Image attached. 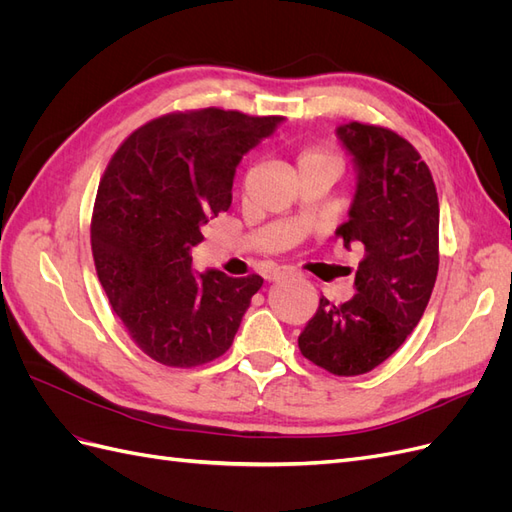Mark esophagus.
<instances>
[{
    "label": "esophagus",
    "instance_id": "1",
    "mask_svg": "<svg viewBox=\"0 0 512 512\" xmlns=\"http://www.w3.org/2000/svg\"><path fill=\"white\" fill-rule=\"evenodd\" d=\"M286 277H294V271L292 269H288V267H282V269H277L269 280L271 282H280V280H286Z\"/></svg>",
    "mask_w": 512,
    "mask_h": 512
}]
</instances>
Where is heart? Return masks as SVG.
Wrapping results in <instances>:
<instances>
[{
	"instance_id": "1",
	"label": "heart",
	"mask_w": 512,
	"mask_h": 512,
	"mask_svg": "<svg viewBox=\"0 0 512 512\" xmlns=\"http://www.w3.org/2000/svg\"><path fill=\"white\" fill-rule=\"evenodd\" d=\"M314 162H322V164H333L339 168V160L333 156L329 151H322V149H307L301 153L299 164H314Z\"/></svg>"
}]
</instances>
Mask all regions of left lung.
Segmentation results:
<instances>
[{
	"instance_id": "1",
	"label": "left lung",
	"mask_w": 512,
	"mask_h": 512,
	"mask_svg": "<svg viewBox=\"0 0 512 512\" xmlns=\"http://www.w3.org/2000/svg\"><path fill=\"white\" fill-rule=\"evenodd\" d=\"M337 138L352 156L356 190L335 235L363 258L354 297L342 305L322 297L299 348L335 376H359L389 359L425 312L440 265V205L406 138L359 121L339 126Z\"/></svg>"
}]
</instances>
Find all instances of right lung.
Wrapping results in <instances>:
<instances>
[{
	"label": "right lung",
	"mask_w": 512,
	"mask_h": 512,
	"mask_svg": "<svg viewBox=\"0 0 512 512\" xmlns=\"http://www.w3.org/2000/svg\"><path fill=\"white\" fill-rule=\"evenodd\" d=\"M282 121L222 108L170 113L132 132L108 162L91 252L115 314L153 361L205 365L235 339L262 277L198 273L190 252L228 211L241 158Z\"/></svg>",
	"instance_id": "obj_1"
}]
</instances>
